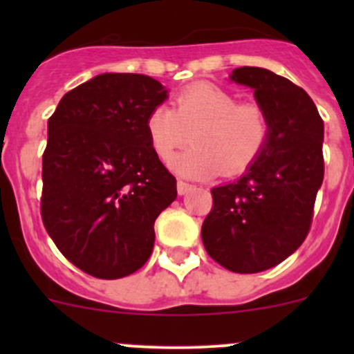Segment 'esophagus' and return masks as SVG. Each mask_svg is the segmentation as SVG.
Returning <instances> with one entry per match:
<instances>
[{
    "label": "esophagus",
    "mask_w": 354,
    "mask_h": 354,
    "mask_svg": "<svg viewBox=\"0 0 354 354\" xmlns=\"http://www.w3.org/2000/svg\"><path fill=\"white\" fill-rule=\"evenodd\" d=\"M176 188H178V194L185 195V194H188V190H192V185L187 183V181H181L180 180V181H178Z\"/></svg>",
    "instance_id": "34e87169"
}]
</instances>
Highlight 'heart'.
<instances>
[{"instance_id":"1","label":"heart","mask_w":354,"mask_h":354,"mask_svg":"<svg viewBox=\"0 0 354 354\" xmlns=\"http://www.w3.org/2000/svg\"><path fill=\"white\" fill-rule=\"evenodd\" d=\"M145 131L154 154L171 162L194 138V147L174 162L185 178L203 180L223 171L234 176L248 169L269 142V118L262 106L240 102L233 92L195 82L173 99V109L156 106L145 118Z\"/></svg>"}]
</instances>
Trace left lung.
<instances>
[{"label":"left lung","mask_w":354,"mask_h":354,"mask_svg":"<svg viewBox=\"0 0 354 354\" xmlns=\"http://www.w3.org/2000/svg\"><path fill=\"white\" fill-rule=\"evenodd\" d=\"M230 78L253 88L269 142L243 176L210 190L202 241L224 269L253 274L283 262L308 234L324 181V121L301 87L270 70L241 66Z\"/></svg>","instance_id":"1"}]
</instances>
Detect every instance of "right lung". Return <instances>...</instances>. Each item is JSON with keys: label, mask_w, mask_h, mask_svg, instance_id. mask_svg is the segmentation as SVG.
<instances>
[{"label": "right lung", "mask_w": 354, "mask_h": 354, "mask_svg": "<svg viewBox=\"0 0 354 354\" xmlns=\"http://www.w3.org/2000/svg\"><path fill=\"white\" fill-rule=\"evenodd\" d=\"M166 99L147 75L102 73L66 92L48 121L42 223L59 252L99 279L147 262L157 216L178 195L145 131Z\"/></svg>", "instance_id": "1"}]
</instances>
